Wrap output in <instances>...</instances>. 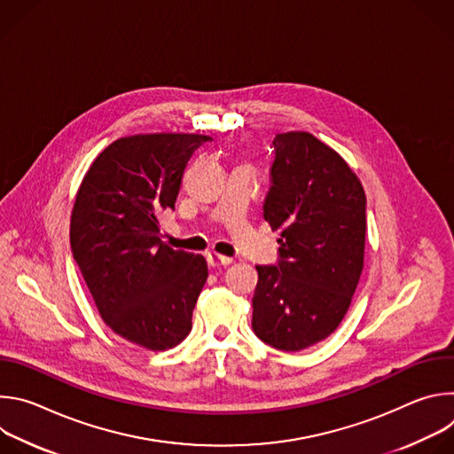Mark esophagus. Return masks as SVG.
Here are the masks:
<instances>
[{
    "instance_id": "34e87169",
    "label": "esophagus",
    "mask_w": 454,
    "mask_h": 454,
    "mask_svg": "<svg viewBox=\"0 0 454 454\" xmlns=\"http://www.w3.org/2000/svg\"><path fill=\"white\" fill-rule=\"evenodd\" d=\"M207 261H208V264H210L212 268H221V266H230V264L233 262V258L224 256V254H219V253H215V251H210V253L207 254Z\"/></svg>"
}]
</instances>
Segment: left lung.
<instances>
[{"mask_svg":"<svg viewBox=\"0 0 454 454\" xmlns=\"http://www.w3.org/2000/svg\"><path fill=\"white\" fill-rule=\"evenodd\" d=\"M264 219L280 230L278 262L256 266L251 327L256 338L298 352L331 336L357 287L366 198L347 161L309 133L273 140Z\"/></svg>","mask_w":454,"mask_h":454,"instance_id":"left-lung-1","label":"left lung"}]
</instances>
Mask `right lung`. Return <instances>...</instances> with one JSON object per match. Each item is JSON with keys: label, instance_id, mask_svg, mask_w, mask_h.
Returning a JSON list of instances; mask_svg holds the SVG:
<instances>
[{"label": "right lung", "instance_id": "right-lung-1", "mask_svg": "<svg viewBox=\"0 0 454 454\" xmlns=\"http://www.w3.org/2000/svg\"><path fill=\"white\" fill-rule=\"evenodd\" d=\"M208 137L138 135L102 151L77 192L70 242L106 325L149 350H167L192 331L208 277L205 256L172 249L158 217L174 210L192 154Z\"/></svg>", "mask_w": 454, "mask_h": 454}]
</instances>
